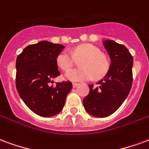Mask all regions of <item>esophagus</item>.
Returning a JSON list of instances; mask_svg holds the SVG:
<instances>
[{
    "label": "esophagus",
    "instance_id": "34e87169",
    "mask_svg": "<svg viewBox=\"0 0 149 149\" xmlns=\"http://www.w3.org/2000/svg\"><path fill=\"white\" fill-rule=\"evenodd\" d=\"M79 83H76V82H73V87L74 88H75L76 86H79Z\"/></svg>",
    "mask_w": 149,
    "mask_h": 149
}]
</instances>
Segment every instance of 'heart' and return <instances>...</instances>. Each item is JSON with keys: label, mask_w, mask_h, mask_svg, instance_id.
<instances>
[{"label": "heart", "mask_w": 149, "mask_h": 149, "mask_svg": "<svg viewBox=\"0 0 149 149\" xmlns=\"http://www.w3.org/2000/svg\"><path fill=\"white\" fill-rule=\"evenodd\" d=\"M83 58L79 62L82 67L68 71L65 74L66 79L73 82L86 81L93 77L101 79L106 75L109 69L108 58L100 50L91 44H82L71 52L62 51L56 56V63L62 70H68L74 64V58Z\"/></svg>", "instance_id": "obj_1"}]
</instances>
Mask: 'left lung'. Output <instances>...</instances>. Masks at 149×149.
Segmentation results:
<instances>
[{
  "label": "left lung",
  "instance_id": "obj_1",
  "mask_svg": "<svg viewBox=\"0 0 149 149\" xmlns=\"http://www.w3.org/2000/svg\"><path fill=\"white\" fill-rule=\"evenodd\" d=\"M103 44L111 60L109 71L97 85H89V94L82 101L88 113L97 118L113 113L125 100L132 83L133 58L126 47L113 40H105Z\"/></svg>",
  "mask_w": 149,
  "mask_h": 149
}]
</instances>
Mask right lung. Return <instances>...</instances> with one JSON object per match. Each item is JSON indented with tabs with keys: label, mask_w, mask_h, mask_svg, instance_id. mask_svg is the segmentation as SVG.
I'll return each instance as SVG.
<instances>
[{
	"label": "right lung",
	"mask_w": 149,
	"mask_h": 149,
	"mask_svg": "<svg viewBox=\"0 0 149 149\" xmlns=\"http://www.w3.org/2000/svg\"><path fill=\"white\" fill-rule=\"evenodd\" d=\"M64 48L48 41L26 47L17 58L16 86L25 105L41 117H52L63 108L67 95L72 89L70 81L54 82L60 74L56 56Z\"/></svg>",
	"instance_id": "right-lung-1"
}]
</instances>
